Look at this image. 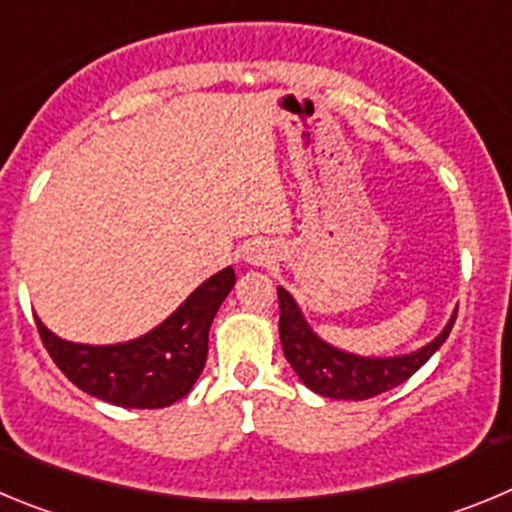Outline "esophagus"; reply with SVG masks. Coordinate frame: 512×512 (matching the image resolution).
I'll list each match as a JSON object with an SVG mask.
<instances>
[{"instance_id": "obj_1", "label": "esophagus", "mask_w": 512, "mask_h": 512, "mask_svg": "<svg viewBox=\"0 0 512 512\" xmlns=\"http://www.w3.org/2000/svg\"><path fill=\"white\" fill-rule=\"evenodd\" d=\"M245 260L252 262V265H262V262L273 260V255H270L267 250H262V247H247Z\"/></svg>"}]
</instances>
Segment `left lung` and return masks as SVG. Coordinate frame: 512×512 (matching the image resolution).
<instances>
[{"instance_id":"left-lung-1","label":"left lung","mask_w":512,"mask_h":512,"mask_svg":"<svg viewBox=\"0 0 512 512\" xmlns=\"http://www.w3.org/2000/svg\"><path fill=\"white\" fill-rule=\"evenodd\" d=\"M280 301V344L283 354L296 370L301 382L313 393L334 400H367L380 393L398 388L413 372L426 365L431 354L446 342L451 326L457 321V313H451L449 324L444 326L434 342L416 349L411 354L398 357H359L326 344L316 331L303 319L296 298L285 288H278Z\"/></svg>"}]
</instances>
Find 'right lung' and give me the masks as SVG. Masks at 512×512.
<instances>
[{"instance_id": "right-lung-1", "label": "right lung", "mask_w": 512, "mask_h": 512, "mask_svg": "<svg viewBox=\"0 0 512 512\" xmlns=\"http://www.w3.org/2000/svg\"><path fill=\"white\" fill-rule=\"evenodd\" d=\"M234 280L232 267H224L163 324L132 342L91 347L55 336L38 316L35 324L50 359L76 388L122 408H165L191 393L199 380L209 354L211 321Z\"/></svg>"}]
</instances>
